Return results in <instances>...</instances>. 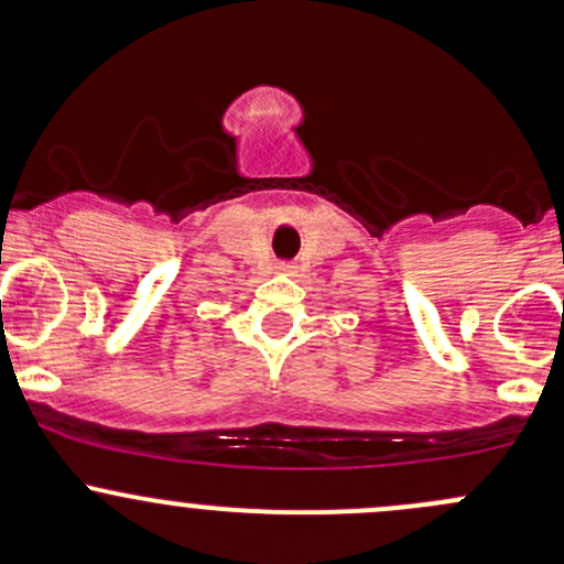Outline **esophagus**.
I'll return each instance as SVG.
<instances>
[{
  "mask_svg": "<svg viewBox=\"0 0 564 564\" xmlns=\"http://www.w3.org/2000/svg\"><path fill=\"white\" fill-rule=\"evenodd\" d=\"M281 272H292V264H281Z\"/></svg>",
  "mask_w": 564,
  "mask_h": 564,
  "instance_id": "1",
  "label": "esophagus"
}]
</instances>
